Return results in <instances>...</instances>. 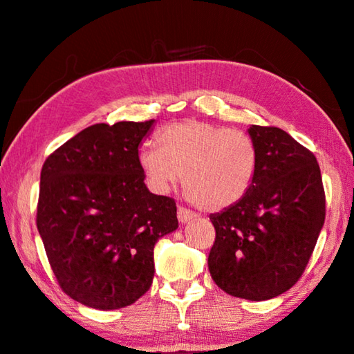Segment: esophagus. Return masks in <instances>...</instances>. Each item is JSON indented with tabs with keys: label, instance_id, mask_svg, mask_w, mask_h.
I'll return each instance as SVG.
<instances>
[{
	"label": "esophagus",
	"instance_id": "34e87169",
	"mask_svg": "<svg viewBox=\"0 0 354 354\" xmlns=\"http://www.w3.org/2000/svg\"><path fill=\"white\" fill-rule=\"evenodd\" d=\"M177 217H178V222H180L182 225L188 223L189 220H193L194 217H196V214L189 211V209L183 207V206H178V211H177Z\"/></svg>",
	"mask_w": 354,
	"mask_h": 354
}]
</instances>
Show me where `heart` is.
Returning a JSON list of instances; mask_svg holds the SVG:
<instances>
[{
    "label": "heart",
    "mask_w": 354,
    "mask_h": 354,
    "mask_svg": "<svg viewBox=\"0 0 354 354\" xmlns=\"http://www.w3.org/2000/svg\"><path fill=\"white\" fill-rule=\"evenodd\" d=\"M158 145L140 148L137 161L150 187L166 193L182 178L188 198L207 212L239 203L252 188L259 151L248 134L212 122H172Z\"/></svg>",
    "instance_id": "obj_1"
}]
</instances>
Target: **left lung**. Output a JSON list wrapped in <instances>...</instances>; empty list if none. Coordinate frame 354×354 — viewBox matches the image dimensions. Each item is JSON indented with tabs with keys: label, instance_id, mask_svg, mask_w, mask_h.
<instances>
[{
	"label": "left lung",
	"instance_id": "obj_1",
	"mask_svg": "<svg viewBox=\"0 0 354 354\" xmlns=\"http://www.w3.org/2000/svg\"><path fill=\"white\" fill-rule=\"evenodd\" d=\"M248 132L259 151L254 185L211 215L207 265L227 294L260 301L284 294L305 271L324 225L326 196L313 153L279 127L252 124Z\"/></svg>",
	"mask_w": 354,
	"mask_h": 354
}]
</instances>
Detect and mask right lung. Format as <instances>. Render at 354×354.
<instances>
[{
	"mask_svg": "<svg viewBox=\"0 0 354 354\" xmlns=\"http://www.w3.org/2000/svg\"><path fill=\"white\" fill-rule=\"evenodd\" d=\"M155 120L86 127L41 169L37 225L71 299L97 310L134 304L155 276L153 249L178 228L176 201L153 194L137 161Z\"/></svg>",
	"mask_w": 354,
	"mask_h": 354,
	"instance_id": "obj_1",
	"label": "right lung"
}]
</instances>
